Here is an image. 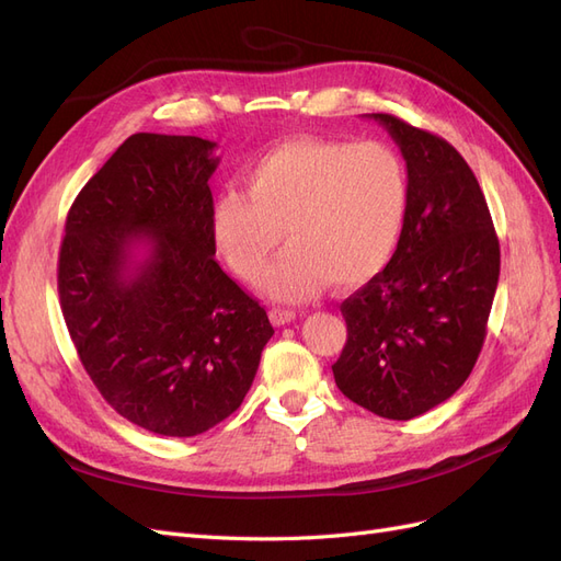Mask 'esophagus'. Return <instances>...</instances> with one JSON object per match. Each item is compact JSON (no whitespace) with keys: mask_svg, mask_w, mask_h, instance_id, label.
<instances>
[{"mask_svg":"<svg viewBox=\"0 0 561 561\" xmlns=\"http://www.w3.org/2000/svg\"><path fill=\"white\" fill-rule=\"evenodd\" d=\"M268 318H271V322H274V325H287V322H293L297 318V311L274 307L268 311Z\"/></svg>","mask_w":561,"mask_h":561,"instance_id":"obj_1","label":"esophagus"}]
</instances>
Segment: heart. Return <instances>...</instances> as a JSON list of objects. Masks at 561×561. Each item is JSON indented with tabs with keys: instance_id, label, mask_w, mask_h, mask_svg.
I'll return each instance as SVG.
<instances>
[{
	"instance_id": "heart-1",
	"label": "heart",
	"mask_w": 561,
	"mask_h": 561,
	"mask_svg": "<svg viewBox=\"0 0 561 561\" xmlns=\"http://www.w3.org/2000/svg\"><path fill=\"white\" fill-rule=\"evenodd\" d=\"M410 180L396 149L381 142L299 138L254 163L245 192L229 190L213 206V236L243 280L271 264L264 290L283 301L316 295L328 280L363 285L390 262L402 233Z\"/></svg>"
}]
</instances>
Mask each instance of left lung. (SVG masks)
I'll use <instances>...</instances> for the list:
<instances>
[{
  "mask_svg": "<svg viewBox=\"0 0 561 561\" xmlns=\"http://www.w3.org/2000/svg\"><path fill=\"white\" fill-rule=\"evenodd\" d=\"M407 161L410 201L383 271L342 301L346 344L332 365L342 393L407 421L451 398L478 363L501 248L480 182L458 151L393 114H369Z\"/></svg>",
  "mask_w": 561,
  "mask_h": 561,
  "instance_id": "1",
  "label": "left lung"
}]
</instances>
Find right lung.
<instances>
[{
	"label": "right lung",
	"instance_id": "obj_1",
	"mask_svg": "<svg viewBox=\"0 0 561 561\" xmlns=\"http://www.w3.org/2000/svg\"><path fill=\"white\" fill-rule=\"evenodd\" d=\"M213 149L194 135H130L75 198L58 257L83 369L118 414L168 437L239 410L274 334L213 257Z\"/></svg>",
	"mask_w": 561,
	"mask_h": 561
}]
</instances>
